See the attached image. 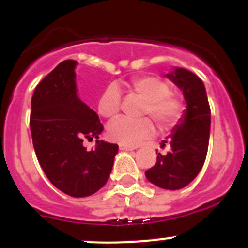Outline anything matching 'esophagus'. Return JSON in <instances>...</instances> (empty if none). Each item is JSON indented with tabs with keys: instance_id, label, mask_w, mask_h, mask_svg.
I'll return each instance as SVG.
<instances>
[{
	"instance_id": "obj_1",
	"label": "esophagus",
	"mask_w": 248,
	"mask_h": 248,
	"mask_svg": "<svg viewBox=\"0 0 248 248\" xmlns=\"http://www.w3.org/2000/svg\"><path fill=\"white\" fill-rule=\"evenodd\" d=\"M119 149H120V150H134V149H137V146L126 145V144H120Z\"/></svg>"
}]
</instances>
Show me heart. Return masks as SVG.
<instances>
[{"mask_svg": "<svg viewBox=\"0 0 248 248\" xmlns=\"http://www.w3.org/2000/svg\"><path fill=\"white\" fill-rule=\"evenodd\" d=\"M126 89L143 99L140 115L153 118L160 130H169L183 117V100L171 93L170 84L163 78L155 76L135 77L126 84ZM120 103L119 91L115 85H110L100 94L98 113L104 118L115 117L120 110ZM153 134L154 124L148 117L138 119L119 117L108 125L109 139L126 145H134Z\"/></svg>", "mask_w": 248, "mask_h": 248, "instance_id": "heart-1", "label": "heart"}]
</instances>
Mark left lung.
Segmentation results:
<instances>
[{
	"mask_svg": "<svg viewBox=\"0 0 248 248\" xmlns=\"http://www.w3.org/2000/svg\"><path fill=\"white\" fill-rule=\"evenodd\" d=\"M168 77L183 91L186 113L170 137L171 150L157 154L156 163L145 171L151 184L166 190L185 187L198 176L205 163L209 148L211 110L205 85L196 74L184 68H175ZM164 141L163 146L165 145Z\"/></svg>",
	"mask_w": 248,
	"mask_h": 248,
	"instance_id": "1",
	"label": "left lung"
}]
</instances>
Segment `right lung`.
<instances>
[{"instance_id": "1", "label": "right lung", "mask_w": 248, "mask_h": 248, "mask_svg": "<svg viewBox=\"0 0 248 248\" xmlns=\"http://www.w3.org/2000/svg\"><path fill=\"white\" fill-rule=\"evenodd\" d=\"M76 65L77 61H63L39 82L31 102L30 126L48 180L72 198H85L108 181L118 145L97 140L93 150L83 146L84 140L98 139L104 126L77 95Z\"/></svg>"}]
</instances>
